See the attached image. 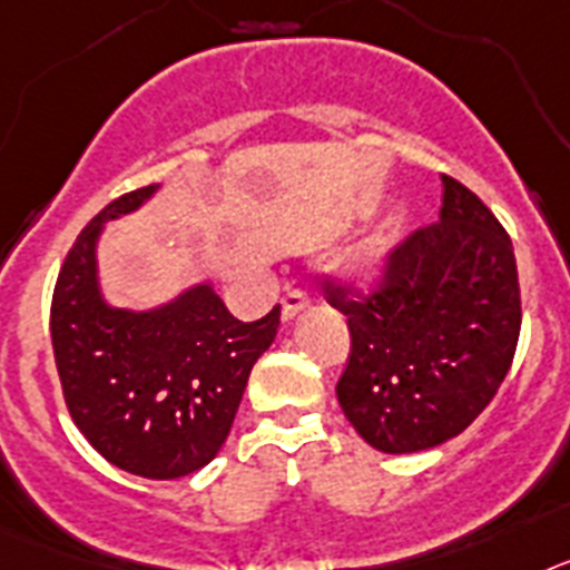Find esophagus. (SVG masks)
I'll return each mask as SVG.
<instances>
[{"mask_svg":"<svg viewBox=\"0 0 570 570\" xmlns=\"http://www.w3.org/2000/svg\"><path fill=\"white\" fill-rule=\"evenodd\" d=\"M306 304H309V298H306V295L301 289L286 292L284 298H281V318L292 321V318H295V315L304 313Z\"/></svg>","mask_w":570,"mask_h":570,"instance_id":"1","label":"esophagus"}]
</instances>
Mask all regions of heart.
<instances>
[{"label":"heart","instance_id":"heart-1","mask_svg":"<svg viewBox=\"0 0 570 570\" xmlns=\"http://www.w3.org/2000/svg\"><path fill=\"white\" fill-rule=\"evenodd\" d=\"M381 266H384V255H381V249H373V252H364V255L358 257L355 272L361 275V281H373L379 278Z\"/></svg>","mask_w":570,"mask_h":570}]
</instances>
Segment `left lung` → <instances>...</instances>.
Here are the masks:
<instances>
[{
    "instance_id": "obj_1",
    "label": "left lung",
    "mask_w": 570,
    "mask_h": 570,
    "mask_svg": "<svg viewBox=\"0 0 570 570\" xmlns=\"http://www.w3.org/2000/svg\"><path fill=\"white\" fill-rule=\"evenodd\" d=\"M442 183L439 224L395 246L379 292L353 298L326 284L353 338L338 404L381 453H419L470 428L517 353L522 306L511 237L462 183Z\"/></svg>"
}]
</instances>
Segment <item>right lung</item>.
<instances>
[{
  "label": "right lung",
  "instance_id": "add662e5",
  "mask_svg": "<svg viewBox=\"0 0 570 570\" xmlns=\"http://www.w3.org/2000/svg\"><path fill=\"white\" fill-rule=\"evenodd\" d=\"M157 189L117 197L79 232L53 289L51 341L68 413L91 448L135 476L180 479L224 448L281 306L244 324L209 281L151 309L108 304L97 266L102 232Z\"/></svg>",
  "mask_w": 570,
  "mask_h": 570
}]
</instances>
